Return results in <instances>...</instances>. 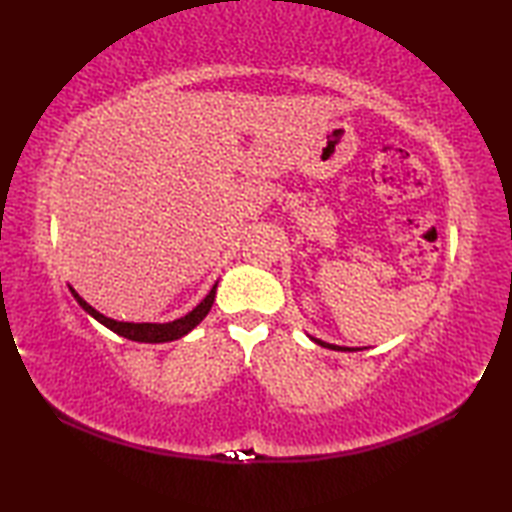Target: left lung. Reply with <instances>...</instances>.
I'll list each match as a JSON object with an SVG mask.
<instances>
[{"label": "left lung", "instance_id": "left-lung-1", "mask_svg": "<svg viewBox=\"0 0 512 512\" xmlns=\"http://www.w3.org/2000/svg\"><path fill=\"white\" fill-rule=\"evenodd\" d=\"M314 343H319V345H323V347H330V350H345V347H339V345H330V343H323V341H319V339H312Z\"/></svg>", "mask_w": 512, "mask_h": 512}]
</instances>
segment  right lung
I'll return each instance as SVG.
<instances>
[{
    "instance_id": "obj_1",
    "label": "right lung",
    "mask_w": 512,
    "mask_h": 512,
    "mask_svg": "<svg viewBox=\"0 0 512 512\" xmlns=\"http://www.w3.org/2000/svg\"><path fill=\"white\" fill-rule=\"evenodd\" d=\"M215 288L217 286H213L211 288V292L209 295H206L202 301H200V306L198 308H193L187 317H182V319H178V321H171V323H125V321H114V319H107L105 314H101V312H96L90 303H85L79 295H76V292L72 290V295H74V299L79 301V306L88 312V314H92V317L99 321V323H103L105 328H110L112 332H116L118 336H125V339H129V341H140V343H167V341H176V339H180V336H184V334H189L195 325H198L206 314H209V310H211V306H213V301H215Z\"/></svg>"
}]
</instances>
